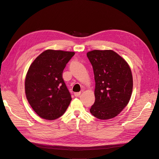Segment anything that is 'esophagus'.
I'll return each instance as SVG.
<instances>
[{"instance_id":"esophagus-1","label":"esophagus","mask_w":159,"mask_h":159,"mask_svg":"<svg viewBox=\"0 0 159 159\" xmlns=\"http://www.w3.org/2000/svg\"><path fill=\"white\" fill-rule=\"evenodd\" d=\"M81 94V92H78V93H74V95L75 96V97H79L80 95Z\"/></svg>"}]
</instances>
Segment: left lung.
<instances>
[{
  "instance_id": "left-lung-1",
  "label": "left lung",
  "mask_w": 159,
  "mask_h": 159,
  "mask_svg": "<svg viewBox=\"0 0 159 159\" xmlns=\"http://www.w3.org/2000/svg\"><path fill=\"white\" fill-rule=\"evenodd\" d=\"M87 57L93 66L95 80L94 104L90 113L107 120L117 116L131 98L133 76L125 59L111 49L92 50Z\"/></svg>"
}]
</instances>
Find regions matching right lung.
I'll return each instance as SVG.
<instances>
[{
    "label": "right lung",
    "instance_id": "obj_1",
    "mask_svg": "<svg viewBox=\"0 0 159 159\" xmlns=\"http://www.w3.org/2000/svg\"><path fill=\"white\" fill-rule=\"evenodd\" d=\"M73 52L47 49L31 64L25 79V93L34 111L46 120L61 116L71 101L62 79Z\"/></svg>",
    "mask_w": 159,
    "mask_h": 159
}]
</instances>
